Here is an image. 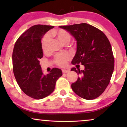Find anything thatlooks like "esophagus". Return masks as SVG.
Returning a JSON list of instances; mask_svg holds the SVG:
<instances>
[{
    "mask_svg": "<svg viewBox=\"0 0 127 127\" xmlns=\"http://www.w3.org/2000/svg\"><path fill=\"white\" fill-rule=\"evenodd\" d=\"M69 72V70L68 69H63L62 70V72L63 73H67Z\"/></svg>",
    "mask_w": 127,
    "mask_h": 127,
    "instance_id": "obj_1",
    "label": "esophagus"
}]
</instances>
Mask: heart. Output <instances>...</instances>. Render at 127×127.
I'll list each match as a JSON object with an SVG mask.
<instances>
[{
	"label": "heart",
	"instance_id": "1",
	"mask_svg": "<svg viewBox=\"0 0 127 127\" xmlns=\"http://www.w3.org/2000/svg\"><path fill=\"white\" fill-rule=\"evenodd\" d=\"M51 35L55 36L62 44L67 45L69 43L71 40L70 35L68 32L64 30H59L53 31L51 33ZM50 41V36L47 34L42 39L41 42L42 49L44 53L48 52V45ZM70 55L68 54H62L57 55L54 58V63L60 67H65L67 63L70 59Z\"/></svg>",
	"mask_w": 127,
	"mask_h": 127
}]
</instances>
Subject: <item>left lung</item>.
Here are the masks:
<instances>
[{"label":"left lung","instance_id":"obj_1","mask_svg":"<svg viewBox=\"0 0 127 127\" xmlns=\"http://www.w3.org/2000/svg\"><path fill=\"white\" fill-rule=\"evenodd\" d=\"M75 37L76 52L72 64L81 63L84 70L73 67L79 75L72 88L86 100L99 97L109 85L114 69V57L110 42L103 32L87 23L61 26Z\"/></svg>","mask_w":127,"mask_h":127}]
</instances>
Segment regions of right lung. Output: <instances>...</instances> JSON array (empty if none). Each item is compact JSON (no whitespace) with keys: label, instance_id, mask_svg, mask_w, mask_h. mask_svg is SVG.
<instances>
[{"label":"right lung","instance_id":"1","mask_svg":"<svg viewBox=\"0 0 127 127\" xmlns=\"http://www.w3.org/2000/svg\"><path fill=\"white\" fill-rule=\"evenodd\" d=\"M53 26L35 25L17 39L12 52L13 72L19 87L29 97L42 99L54 91L62 70L53 68L47 75L42 71L39 60L43 57L42 38Z\"/></svg>","mask_w":127,"mask_h":127}]
</instances>
